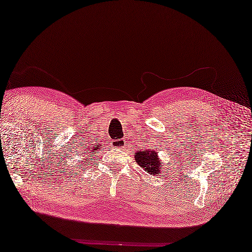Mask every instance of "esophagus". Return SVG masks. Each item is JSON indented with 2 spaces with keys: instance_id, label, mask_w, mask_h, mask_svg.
Returning a JSON list of instances; mask_svg holds the SVG:
<instances>
[{
  "instance_id": "esophagus-1",
  "label": "esophagus",
  "mask_w": 252,
  "mask_h": 252,
  "mask_svg": "<svg viewBox=\"0 0 252 252\" xmlns=\"http://www.w3.org/2000/svg\"><path fill=\"white\" fill-rule=\"evenodd\" d=\"M111 146H114L116 148H123L126 146V141L122 140V138H118V140L112 141Z\"/></svg>"
}]
</instances>
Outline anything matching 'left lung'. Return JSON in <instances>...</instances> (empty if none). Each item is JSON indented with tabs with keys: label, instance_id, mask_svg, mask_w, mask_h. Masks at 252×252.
Returning a JSON list of instances; mask_svg holds the SVG:
<instances>
[{
	"label": "left lung",
	"instance_id": "left-lung-1",
	"mask_svg": "<svg viewBox=\"0 0 252 252\" xmlns=\"http://www.w3.org/2000/svg\"><path fill=\"white\" fill-rule=\"evenodd\" d=\"M135 162L140 165L145 172L157 175L159 173H163L164 163H161V159L159 158L158 153L151 149H142L140 152H135L134 154Z\"/></svg>",
	"mask_w": 252,
	"mask_h": 252
}]
</instances>
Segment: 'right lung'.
<instances>
[{"instance_id":"add662e5","label":"right lung","mask_w":252,"mask_h":252,"mask_svg":"<svg viewBox=\"0 0 252 252\" xmlns=\"http://www.w3.org/2000/svg\"><path fill=\"white\" fill-rule=\"evenodd\" d=\"M90 149H91V148H90ZM88 152H89V151H88ZM92 152H94L93 148H92ZM90 159H92V158H90ZM88 161H89V157L87 156V157H85V159H83V162H84V163H88ZM82 165H83V164H82Z\"/></svg>"}]
</instances>
